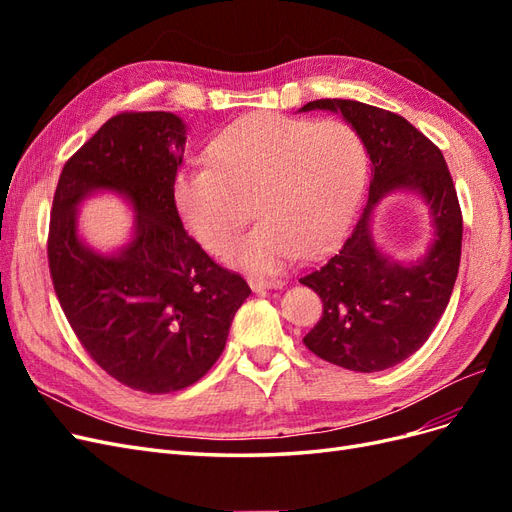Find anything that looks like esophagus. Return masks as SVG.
Wrapping results in <instances>:
<instances>
[{
    "label": "esophagus",
    "mask_w": 512,
    "mask_h": 512,
    "mask_svg": "<svg viewBox=\"0 0 512 512\" xmlns=\"http://www.w3.org/2000/svg\"><path fill=\"white\" fill-rule=\"evenodd\" d=\"M250 286L254 292H267V290H280L286 284L282 280H252Z\"/></svg>",
    "instance_id": "34e87169"
}]
</instances>
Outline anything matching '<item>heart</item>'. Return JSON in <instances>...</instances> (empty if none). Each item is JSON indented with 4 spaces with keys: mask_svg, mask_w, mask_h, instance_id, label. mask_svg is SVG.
Segmentation results:
<instances>
[{
    "mask_svg": "<svg viewBox=\"0 0 512 512\" xmlns=\"http://www.w3.org/2000/svg\"><path fill=\"white\" fill-rule=\"evenodd\" d=\"M211 168L175 183L181 218L198 243L226 254L252 220L260 224L232 258L250 271H277L339 239L361 203L369 173L363 136L346 121L256 113L230 123L209 145Z\"/></svg>",
    "mask_w": 512,
    "mask_h": 512,
    "instance_id": "1",
    "label": "heart"
}]
</instances>
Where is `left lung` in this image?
I'll return each mask as SVG.
<instances>
[{"label":"left lung","instance_id":"8db88e82","mask_svg":"<svg viewBox=\"0 0 512 512\" xmlns=\"http://www.w3.org/2000/svg\"><path fill=\"white\" fill-rule=\"evenodd\" d=\"M307 111L342 113L363 136L371 160L369 200L350 237L324 265L301 277L322 299V318L303 337L320 359L352 371L389 369L421 348L455 288L463 218L442 151L410 121L356 100H314ZM393 191L421 195L432 215L428 254L410 266L382 255L370 215Z\"/></svg>","mask_w":512,"mask_h":512}]
</instances>
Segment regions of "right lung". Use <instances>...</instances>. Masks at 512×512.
Masks as SVG:
<instances>
[{"instance_id": "add662e5", "label": "right lung", "mask_w": 512, "mask_h": 512, "mask_svg": "<svg viewBox=\"0 0 512 512\" xmlns=\"http://www.w3.org/2000/svg\"><path fill=\"white\" fill-rule=\"evenodd\" d=\"M185 123L164 111L119 113L66 162L55 190L49 269L72 331L108 376L164 395L220 359L250 286L209 258L175 205ZM96 191L133 205L135 235L115 255L87 248L75 211Z\"/></svg>"}]
</instances>
